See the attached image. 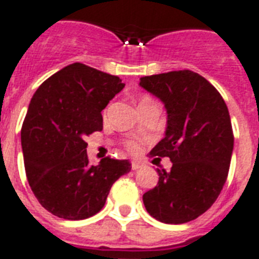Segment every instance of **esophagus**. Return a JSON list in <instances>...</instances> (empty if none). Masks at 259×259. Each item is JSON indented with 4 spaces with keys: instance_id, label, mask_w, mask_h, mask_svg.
<instances>
[{
    "instance_id": "obj_1",
    "label": "esophagus",
    "mask_w": 259,
    "mask_h": 259,
    "mask_svg": "<svg viewBox=\"0 0 259 259\" xmlns=\"http://www.w3.org/2000/svg\"><path fill=\"white\" fill-rule=\"evenodd\" d=\"M141 163L140 162H136V161H133V162H132V169L133 170H138L141 167Z\"/></svg>"
}]
</instances>
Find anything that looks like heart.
<instances>
[{
    "instance_id": "1",
    "label": "heart",
    "mask_w": 259,
    "mask_h": 259,
    "mask_svg": "<svg viewBox=\"0 0 259 259\" xmlns=\"http://www.w3.org/2000/svg\"><path fill=\"white\" fill-rule=\"evenodd\" d=\"M148 101H153L150 98V97H142V98H141V101H140V104H142V102H148ZM127 149H129L130 151H133V153H137V151L140 150V146H138V144H137V142H129V144H127Z\"/></svg>"
}]
</instances>
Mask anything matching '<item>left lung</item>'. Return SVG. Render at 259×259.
<instances>
[{
    "label": "left lung",
    "instance_id": "left-lung-1",
    "mask_svg": "<svg viewBox=\"0 0 259 259\" xmlns=\"http://www.w3.org/2000/svg\"><path fill=\"white\" fill-rule=\"evenodd\" d=\"M140 86L162 101L165 137L150 154L169 157L157 169L158 185L142 197L148 213L163 224H185L215 202L228 178L234 136L228 106L198 73L177 70L142 77Z\"/></svg>",
    "mask_w": 259,
    "mask_h": 259
}]
</instances>
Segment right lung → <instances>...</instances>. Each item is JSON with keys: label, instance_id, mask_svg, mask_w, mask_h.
<instances>
[{"label": "right lung", "instance_id": "add662e5", "mask_svg": "<svg viewBox=\"0 0 259 259\" xmlns=\"http://www.w3.org/2000/svg\"><path fill=\"white\" fill-rule=\"evenodd\" d=\"M117 77L83 64L68 65L46 79L31 98L21 129L26 177L48 211L78 221L104 207L109 191L129 173L127 159L90 165L85 138L102 130L109 101L123 89Z\"/></svg>", "mask_w": 259, "mask_h": 259}]
</instances>
